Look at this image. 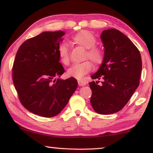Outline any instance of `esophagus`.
I'll return each instance as SVG.
<instances>
[{"mask_svg": "<svg viewBox=\"0 0 153 153\" xmlns=\"http://www.w3.org/2000/svg\"><path fill=\"white\" fill-rule=\"evenodd\" d=\"M77 82H78L79 86H85V85L87 84V82L86 81V80H84V79L78 80Z\"/></svg>", "mask_w": 153, "mask_h": 153, "instance_id": "obj_1", "label": "esophagus"}]
</instances>
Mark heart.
<instances>
[{
	"label": "heart",
	"mask_w": 153,
	"mask_h": 153,
	"mask_svg": "<svg viewBox=\"0 0 153 153\" xmlns=\"http://www.w3.org/2000/svg\"><path fill=\"white\" fill-rule=\"evenodd\" d=\"M72 40L76 45L86 48L84 55V59H90L95 65H99L103 61V52L99 46H97V39L91 32L86 30L80 31L72 37ZM60 60L65 65H69L70 61L69 51L65 44H62L58 49ZM92 64L90 61H85L82 63H75L67 70L69 76L77 79L83 78L85 75L92 70Z\"/></svg>",
	"instance_id": "heart-1"
}]
</instances>
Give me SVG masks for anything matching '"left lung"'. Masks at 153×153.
Masks as SVG:
<instances>
[{
    "instance_id": "obj_1",
    "label": "left lung",
    "mask_w": 153,
    "mask_h": 153,
    "mask_svg": "<svg viewBox=\"0 0 153 153\" xmlns=\"http://www.w3.org/2000/svg\"><path fill=\"white\" fill-rule=\"evenodd\" d=\"M105 47L102 63L89 83L92 90L90 103L96 112L109 115L122 109L140 84L142 59L134 43L115 29L103 30L100 35ZM99 82V81H98Z\"/></svg>"
}]
</instances>
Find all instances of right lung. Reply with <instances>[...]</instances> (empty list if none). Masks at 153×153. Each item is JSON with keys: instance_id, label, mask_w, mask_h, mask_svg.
<instances>
[{"instance_id": "right-lung-1", "label": "right lung", "mask_w": 153, "mask_h": 153, "mask_svg": "<svg viewBox=\"0 0 153 153\" xmlns=\"http://www.w3.org/2000/svg\"><path fill=\"white\" fill-rule=\"evenodd\" d=\"M64 34L63 31L46 32L25 40L13 62V82L19 101L42 117L58 115L77 87L74 77L58 78L65 72L58 53Z\"/></svg>"}]
</instances>
